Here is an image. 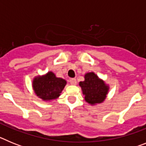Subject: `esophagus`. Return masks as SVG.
Segmentation results:
<instances>
[{"mask_svg": "<svg viewBox=\"0 0 146 146\" xmlns=\"http://www.w3.org/2000/svg\"><path fill=\"white\" fill-rule=\"evenodd\" d=\"M70 83L72 85H73V86H75V85H77V80H76L75 78H72V79L70 80Z\"/></svg>", "mask_w": 146, "mask_h": 146, "instance_id": "34e87169", "label": "esophagus"}]
</instances>
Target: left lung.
I'll return each mask as SVG.
<instances>
[{
    "mask_svg": "<svg viewBox=\"0 0 146 146\" xmlns=\"http://www.w3.org/2000/svg\"><path fill=\"white\" fill-rule=\"evenodd\" d=\"M84 81L79 82L85 101L92 106L101 104L106 99L110 86L94 72H87Z\"/></svg>",
    "mask_w": 146,
    "mask_h": 146,
    "instance_id": "obj_1",
    "label": "left lung"
}]
</instances>
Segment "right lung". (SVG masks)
Segmentation results:
<instances>
[{
    "instance_id": "obj_1",
    "label": "right lung",
    "mask_w": 146,
    "mask_h": 146,
    "mask_svg": "<svg viewBox=\"0 0 146 146\" xmlns=\"http://www.w3.org/2000/svg\"><path fill=\"white\" fill-rule=\"evenodd\" d=\"M66 85L65 80L57 77L51 71L43 75L36 76L32 82V87L36 95L44 102L58 99Z\"/></svg>"
}]
</instances>
